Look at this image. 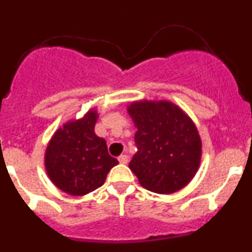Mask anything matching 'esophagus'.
I'll return each instance as SVG.
<instances>
[{
    "label": "esophagus",
    "instance_id": "1",
    "mask_svg": "<svg viewBox=\"0 0 252 252\" xmlns=\"http://www.w3.org/2000/svg\"><path fill=\"white\" fill-rule=\"evenodd\" d=\"M119 161L121 162V164H127L128 157H127V155H121V157L119 158Z\"/></svg>",
    "mask_w": 252,
    "mask_h": 252
}]
</instances>
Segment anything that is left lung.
Returning <instances> with one entry per match:
<instances>
[{
  "label": "left lung",
  "instance_id": "left-lung-1",
  "mask_svg": "<svg viewBox=\"0 0 252 252\" xmlns=\"http://www.w3.org/2000/svg\"><path fill=\"white\" fill-rule=\"evenodd\" d=\"M137 131V153L128 168L140 184L159 194L184 188L194 178L202 157L195 125L169 101H139L127 107Z\"/></svg>",
  "mask_w": 252,
  "mask_h": 252
}]
</instances>
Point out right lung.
Returning a JSON list of instances; mask_svg holds the SVG:
<instances>
[{
	"label": "right lung",
	"instance_id": "obj_1",
	"mask_svg": "<svg viewBox=\"0 0 252 252\" xmlns=\"http://www.w3.org/2000/svg\"><path fill=\"white\" fill-rule=\"evenodd\" d=\"M98 119L90 110L79 120L69 121L55 131L45 151L48 177L60 190L84 195L99 188L108 171L119 164L108 154L104 139L94 133Z\"/></svg>",
	"mask_w": 252,
	"mask_h": 252
}]
</instances>
